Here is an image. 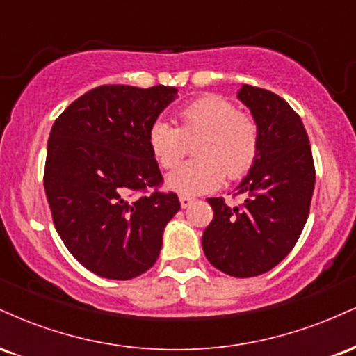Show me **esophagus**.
Here are the masks:
<instances>
[{
	"mask_svg": "<svg viewBox=\"0 0 356 356\" xmlns=\"http://www.w3.org/2000/svg\"><path fill=\"white\" fill-rule=\"evenodd\" d=\"M179 201H181V206L184 207V209H187V207H189V206H192V204H194L195 199L192 197V195L181 194V195H179Z\"/></svg>",
	"mask_w": 356,
	"mask_h": 356,
	"instance_id": "34e87169",
	"label": "esophagus"
}]
</instances>
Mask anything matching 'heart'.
Listing matches in <instances>:
<instances>
[{
    "mask_svg": "<svg viewBox=\"0 0 356 356\" xmlns=\"http://www.w3.org/2000/svg\"><path fill=\"white\" fill-rule=\"evenodd\" d=\"M177 127L164 120L150 125L147 142L162 169H172L191 142L195 159L172 170L167 184L186 195L202 194L249 172L259 154V127L246 112L220 95H202L177 112Z\"/></svg>",
    "mask_w": 356,
    "mask_h": 356,
    "instance_id": "obj_1",
    "label": "heart"
}]
</instances>
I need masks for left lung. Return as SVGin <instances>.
I'll use <instances>...</instances> for the list:
<instances>
[{
  "label": "left lung",
  "mask_w": 356,
  "mask_h": 356,
  "mask_svg": "<svg viewBox=\"0 0 356 356\" xmlns=\"http://www.w3.org/2000/svg\"><path fill=\"white\" fill-rule=\"evenodd\" d=\"M239 100L259 127V154L229 207L222 197L207 202L214 218L202 234L204 254L212 266L234 277L268 273L295 248L309 214L314 162L303 122L269 90L243 85Z\"/></svg>",
  "instance_id": "1"
}]
</instances>
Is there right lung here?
Here are the masks:
<instances>
[{
  "mask_svg": "<svg viewBox=\"0 0 356 356\" xmlns=\"http://www.w3.org/2000/svg\"><path fill=\"white\" fill-rule=\"evenodd\" d=\"M175 95L165 85H102L51 127L43 184L53 224L73 257L102 277L125 281L152 268L164 227L181 209L175 192L161 191L147 142Z\"/></svg>",
  "mask_w": 356,
  "mask_h": 356,
  "instance_id": "1",
  "label": "right lung"
}]
</instances>
